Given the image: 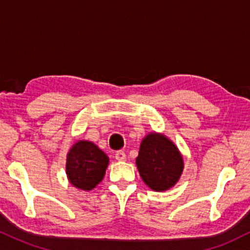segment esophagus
Listing matches in <instances>:
<instances>
[{
	"instance_id": "esophagus-1",
	"label": "esophagus",
	"mask_w": 250,
	"mask_h": 250,
	"mask_svg": "<svg viewBox=\"0 0 250 250\" xmlns=\"http://www.w3.org/2000/svg\"><path fill=\"white\" fill-rule=\"evenodd\" d=\"M115 159L118 160V161H125V153L123 151H118L115 153Z\"/></svg>"
}]
</instances>
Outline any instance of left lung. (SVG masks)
<instances>
[{"mask_svg":"<svg viewBox=\"0 0 250 250\" xmlns=\"http://www.w3.org/2000/svg\"><path fill=\"white\" fill-rule=\"evenodd\" d=\"M136 165L145 184L156 192L171 188L184 169L177 146L158 132H149L143 138Z\"/></svg>","mask_w":250,"mask_h":250,"instance_id":"1","label":"left lung"}]
</instances>
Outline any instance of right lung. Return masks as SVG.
Segmentation results:
<instances>
[{
	"label": "right lung",
	"instance_id": "right-lung-1",
	"mask_svg": "<svg viewBox=\"0 0 250 250\" xmlns=\"http://www.w3.org/2000/svg\"><path fill=\"white\" fill-rule=\"evenodd\" d=\"M107 166L108 156L98 146L79 141L67 153L66 175L74 188L90 191L103 181Z\"/></svg>",
	"mask_w": 250,
	"mask_h": 250
}]
</instances>
